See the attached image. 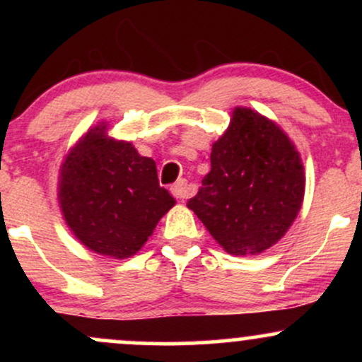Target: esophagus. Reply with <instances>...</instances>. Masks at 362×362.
<instances>
[{
  "mask_svg": "<svg viewBox=\"0 0 362 362\" xmlns=\"http://www.w3.org/2000/svg\"><path fill=\"white\" fill-rule=\"evenodd\" d=\"M172 194L175 195L177 199H180V201H184V199H187V195H189V185H187V180H178L177 184L172 185Z\"/></svg>",
  "mask_w": 362,
  "mask_h": 362,
  "instance_id": "esophagus-1",
  "label": "esophagus"
}]
</instances>
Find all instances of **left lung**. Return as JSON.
I'll list each match as a JSON object with an SVG mask.
<instances>
[{"label":"left lung","instance_id":"8db88e82","mask_svg":"<svg viewBox=\"0 0 362 362\" xmlns=\"http://www.w3.org/2000/svg\"><path fill=\"white\" fill-rule=\"evenodd\" d=\"M303 194L305 172L288 136L257 112L235 109L187 207L228 253L257 255L289 230Z\"/></svg>","mask_w":362,"mask_h":362}]
</instances>
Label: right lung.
I'll use <instances>...</instances> for the list:
<instances>
[{
	"mask_svg": "<svg viewBox=\"0 0 362 362\" xmlns=\"http://www.w3.org/2000/svg\"><path fill=\"white\" fill-rule=\"evenodd\" d=\"M95 127L74 146L61 170L59 202L66 223L90 250L126 259L175 201L158 182L156 163L131 143Z\"/></svg>",
	"mask_w": 362,
	"mask_h": 362,
	"instance_id": "add662e5",
	"label": "right lung"
}]
</instances>
